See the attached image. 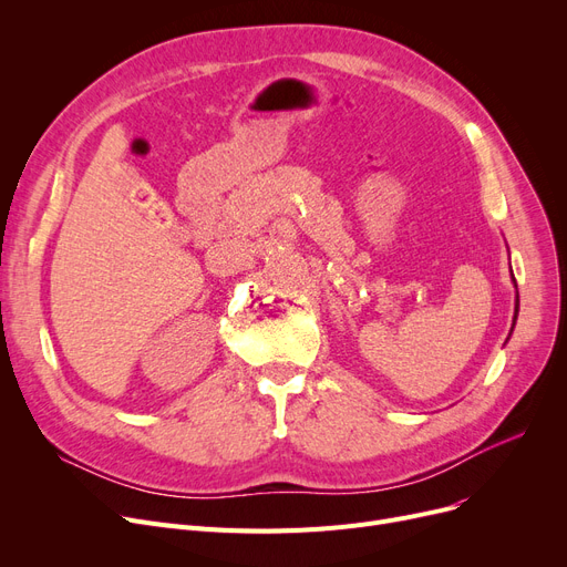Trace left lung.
Masks as SVG:
<instances>
[{"mask_svg":"<svg viewBox=\"0 0 567 567\" xmlns=\"http://www.w3.org/2000/svg\"><path fill=\"white\" fill-rule=\"evenodd\" d=\"M513 282H515V278H513ZM517 287V285H515ZM517 315H519V291L515 293V317H513V329H515V321H517ZM513 329H511V333H513ZM511 338V336H508Z\"/></svg>","mask_w":567,"mask_h":567,"instance_id":"8db88e82","label":"left lung"}]
</instances>
